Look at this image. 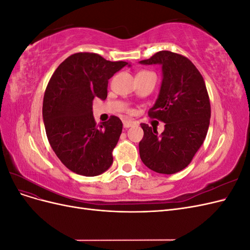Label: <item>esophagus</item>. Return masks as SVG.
<instances>
[{"instance_id":"1","label":"esophagus","mask_w":250,"mask_h":250,"mask_svg":"<svg viewBox=\"0 0 250 250\" xmlns=\"http://www.w3.org/2000/svg\"><path fill=\"white\" fill-rule=\"evenodd\" d=\"M133 125H134V123L132 122V121H127V120L123 121L124 128H129V127H132Z\"/></svg>"}]
</instances>
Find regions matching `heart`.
Instances as JSON below:
<instances>
[{
	"label": "heart",
	"instance_id": "heart-1",
	"mask_svg": "<svg viewBox=\"0 0 250 250\" xmlns=\"http://www.w3.org/2000/svg\"><path fill=\"white\" fill-rule=\"evenodd\" d=\"M143 73H150V72H147V71H142V72H140L139 74H143Z\"/></svg>",
	"mask_w": 250,
	"mask_h": 250
}]
</instances>
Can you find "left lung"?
I'll use <instances>...</instances> for the list:
<instances>
[{"label": "left lung", "mask_w": 250, "mask_h": 250, "mask_svg": "<svg viewBox=\"0 0 250 250\" xmlns=\"http://www.w3.org/2000/svg\"><path fill=\"white\" fill-rule=\"evenodd\" d=\"M140 63L162 65L161 90L148 115L165 123L161 134L141 124V160L154 172L177 173L192 162L207 137L210 103L206 82L191 60L177 53L160 51Z\"/></svg>", "instance_id": "1"}]
</instances>
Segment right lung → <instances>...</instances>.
Masks as SVG:
<instances>
[{"instance_id":"add662e5","label":"right lung","mask_w":250,"mask_h":250,"mask_svg":"<svg viewBox=\"0 0 250 250\" xmlns=\"http://www.w3.org/2000/svg\"><path fill=\"white\" fill-rule=\"evenodd\" d=\"M127 64L80 52L67 57L53 73L43 96L42 119L53 151L72 172L97 176L111 166L123 124L111 116L97 125L93 100L106 99L108 79Z\"/></svg>"}]
</instances>
